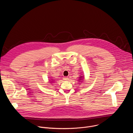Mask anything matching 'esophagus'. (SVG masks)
<instances>
[{"label": "esophagus", "instance_id": "1", "mask_svg": "<svg viewBox=\"0 0 133 133\" xmlns=\"http://www.w3.org/2000/svg\"><path fill=\"white\" fill-rule=\"evenodd\" d=\"M64 79L65 81H67V80L68 79V78L67 77H65L64 78Z\"/></svg>", "mask_w": 133, "mask_h": 133}]
</instances>
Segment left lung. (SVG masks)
<instances>
[{"label":"left lung","instance_id":"8db88e82","mask_svg":"<svg viewBox=\"0 0 133 133\" xmlns=\"http://www.w3.org/2000/svg\"><path fill=\"white\" fill-rule=\"evenodd\" d=\"M79 79H78L79 81V82H81V81H83V79H84V77H83V76H79Z\"/></svg>","mask_w":133,"mask_h":133}]
</instances>
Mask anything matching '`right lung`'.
Returning <instances> with one entry per match:
<instances>
[{"label":"right lung","instance_id":"1","mask_svg":"<svg viewBox=\"0 0 133 133\" xmlns=\"http://www.w3.org/2000/svg\"><path fill=\"white\" fill-rule=\"evenodd\" d=\"M51 80H52V81H50V83H51V82H54V81H53V79H51Z\"/></svg>","mask_w":133,"mask_h":133}]
</instances>
